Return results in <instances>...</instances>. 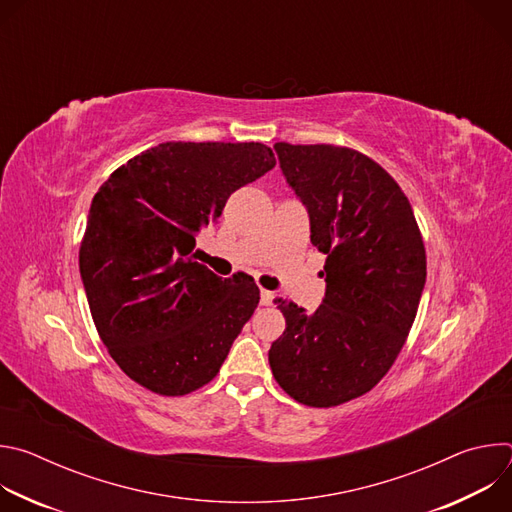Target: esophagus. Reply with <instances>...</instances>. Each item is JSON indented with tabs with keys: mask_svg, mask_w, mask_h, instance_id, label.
Returning a JSON list of instances; mask_svg holds the SVG:
<instances>
[{
	"mask_svg": "<svg viewBox=\"0 0 512 512\" xmlns=\"http://www.w3.org/2000/svg\"><path fill=\"white\" fill-rule=\"evenodd\" d=\"M273 298H275L273 291L261 289V306H271V304H273Z\"/></svg>",
	"mask_w": 512,
	"mask_h": 512,
	"instance_id": "1",
	"label": "esophagus"
}]
</instances>
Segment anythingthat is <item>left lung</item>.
I'll use <instances>...</instances> for the list:
<instances>
[{
    "label": "left lung",
    "instance_id": "8db88e82",
    "mask_svg": "<svg viewBox=\"0 0 512 512\" xmlns=\"http://www.w3.org/2000/svg\"><path fill=\"white\" fill-rule=\"evenodd\" d=\"M287 184L326 253V298L306 314L277 300L283 334L269 348L279 387L308 407L369 393L393 367L425 285V247L399 184L369 156L342 145H273Z\"/></svg>",
    "mask_w": 512,
    "mask_h": 512
}]
</instances>
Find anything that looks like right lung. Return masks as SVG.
Returning a JSON list of instances; mask_svg holds the SVG:
<instances>
[{
    "label": "right lung",
    "instance_id": "right-lung-1",
    "mask_svg": "<svg viewBox=\"0 0 512 512\" xmlns=\"http://www.w3.org/2000/svg\"><path fill=\"white\" fill-rule=\"evenodd\" d=\"M275 166L257 141H166L117 168L91 202L79 267L119 369L164 397L210 383L259 304L247 273L194 261L196 233Z\"/></svg>",
    "mask_w": 512,
    "mask_h": 512
}]
</instances>
